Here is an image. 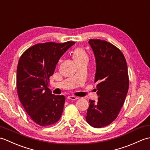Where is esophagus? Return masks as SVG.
Here are the masks:
<instances>
[{"label": "esophagus", "instance_id": "esophagus-1", "mask_svg": "<svg viewBox=\"0 0 150 150\" xmlns=\"http://www.w3.org/2000/svg\"><path fill=\"white\" fill-rule=\"evenodd\" d=\"M68 99H70V100H77L78 99V97H75V96H73V95H70V96H68Z\"/></svg>", "mask_w": 150, "mask_h": 150}]
</instances>
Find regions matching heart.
<instances>
[{
    "label": "heart",
    "instance_id": "heart-1",
    "mask_svg": "<svg viewBox=\"0 0 150 150\" xmlns=\"http://www.w3.org/2000/svg\"><path fill=\"white\" fill-rule=\"evenodd\" d=\"M73 57L75 61L88 58V55L85 51L81 47H77L73 52Z\"/></svg>",
    "mask_w": 150,
    "mask_h": 150
}]
</instances>
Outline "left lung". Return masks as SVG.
<instances>
[{
	"mask_svg": "<svg viewBox=\"0 0 150 150\" xmlns=\"http://www.w3.org/2000/svg\"><path fill=\"white\" fill-rule=\"evenodd\" d=\"M96 62L95 82L98 100H90L86 120L93 128L109 125L117 117L128 93V66L122 53L116 46L100 39H90Z\"/></svg>",
	"mask_w": 150,
	"mask_h": 150,
	"instance_id": "8db88e82",
	"label": "left lung"
}]
</instances>
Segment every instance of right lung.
<instances>
[{
	"instance_id": "obj_1",
	"label": "right lung",
	"mask_w": 150,
	"mask_h": 150,
	"mask_svg": "<svg viewBox=\"0 0 150 150\" xmlns=\"http://www.w3.org/2000/svg\"><path fill=\"white\" fill-rule=\"evenodd\" d=\"M73 41L37 44L25 51L17 69L18 96L24 110L41 126L57 122L63 111L65 97L55 95L47 88L48 81L60 57Z\"/></svg>"
}]
</instances>
